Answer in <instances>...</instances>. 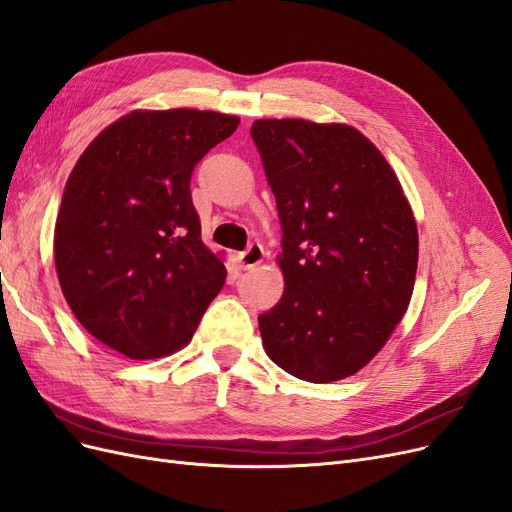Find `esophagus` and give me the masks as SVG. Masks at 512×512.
<instances>
[{
  "label": "esophagus",
  "instance_id": "34e87169",
  "mask_svg": "<svg viewBox=\"0 0 512 512\" xmlns=\"http://www.w3.org/2000/svg\"><path fill=\"white\" fill-rule=\"evenodd\" d=\"M239 265L241 269H254L258 267L262 260H265V250H262L260 243H250L247 245V250L239 254Z\"/></svg>",
  "mask_w": 512,
  "mask_h": 512
}]
</instances>
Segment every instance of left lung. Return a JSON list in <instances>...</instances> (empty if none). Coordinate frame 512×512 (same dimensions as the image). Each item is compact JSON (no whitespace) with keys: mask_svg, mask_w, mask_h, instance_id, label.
<instances>
[{"mask_svg":"<svg viewBox=\"0 0 512 512\" xmlns=\"http://www.w3.org/2000/svg\"><path fill=\"white\" fill-rule=\"evenodd\" d=\"M282 222L284 294L258 316L269 359L307 382L365 367L404 318L418 230L389 162L344 123L258 119L250 130Z\"/></svg>","mask_w":512,"mask_h":512,"instance_id":"8db88e82","label":"left lung"}]
</instances>
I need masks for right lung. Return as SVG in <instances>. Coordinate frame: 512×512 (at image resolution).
Segmentation results:
<instances>
[{
    "instance_id": "obj_1",
    "label": "right lung",
    "mask_w": 512,
    "mask_h": 512,
    "mask_svg": "<svg viewBox=\"0 0 512 512\" xmlns=\"http://www.w3.org/2000/svg\"><path fill=\"white\" fill-rule=\"evenodd\" d=\"M239 117L194 108L134 111L104 128L72 168L55 224V267L76 320L130 359L192 339L226 282L200 239L194 166Z\"/></svg>"
}]
</instances>
